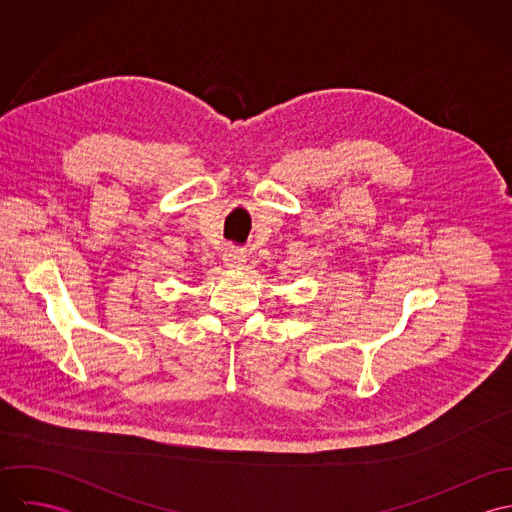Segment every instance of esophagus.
Returning <instances> with one entry per match:
<instances>
[{
	"mask_svg": "<svg viewBox=\"0 0 512 512\" xmlns=\"http://www.w3.org/2000/svg\"><path fill=\"white\" fill-rule=\"evenodd\" d=\"M222 260H224V266H226V268H238V270H240V268H244L248 256H246V252H244L242 248L230 246V248L224 252Z\"/></svg>",
	"mask_w": 512,
	"mask_h": 512,
	"instance_id": "34e87169",
	"label": "esophagus"
}]
</instances>
